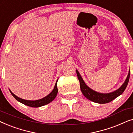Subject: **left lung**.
<instances>
[{"mask_svg": "<svg viewBox=\"0 0 133 133\" xmlns=\"http://www.w3.org/2000/svg\"><path fill=\"white\" fill-rule=\"evenodd\" d=\"M76 73H77L78 79H79L80 82L81 91L85 97H86L87 99L91 101L94 102L98 103H107L113 101L118 96L121 95L124 91L128 83L129 79H130V70H129L128 76H127V79L125 80V82L123 83V85L118 90L114 91L112 92H110V93H100V92H96L95 91L92 90V89L89 88L85 84L82 77H81V74H79V71L77 70H76Z\"/></svg>", "mask_w": 133, "mask_h": 133, "instance_id": "left-lung-1", "label": "left lung"}]
</instances>
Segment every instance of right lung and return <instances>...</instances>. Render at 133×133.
<instances>
[{
  "instance_id": "right-lung-1",
  "label": "right lung",
  "mask_w": 133,
  "mask_h": 133,
  "mask_svg": "<svg viewBox=\"0 0 133 133\" xmlns=\"http://www.w3.org/2000/svg\"><path fill=\"white\" fill-rule=\"evenodd\" d=\"M57 81H56L54 89L52 90V91L48 94V95L45 96V97L42 98V99L36 100V101H28V100L21 99V98L17 97V96H16L15 95V94L12 93L11 90H10V91L11 93L12 96H13V97L15 98L17 101H19L21 103H23V104H24L25 105H27V106L28 107L37 108V107H40L43 106V105L48 104V103H50L51 102H52L54 99H55V97H56V96H57V92H58V89L57 87Z\"/></svg>"
}]
</instances>
